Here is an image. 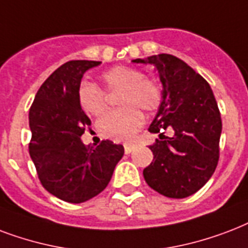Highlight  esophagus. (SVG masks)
Returning <instances> with one entry per match:
<instances>
[{"mask_svg":"<svg viewBox=\"0 0 248 248\" xmlns=\"http://www.w3.org/2000/svg\"><path fill=\"white\" fill-rule=\"evenodd\" d=\"M133 150H134V145H130V143L124 145V151H125V154H130Z\"/></svg>","mask_w":248,"mask_h":248,"instance_id":"34e87169","label":"esophagus"}]
</instances>
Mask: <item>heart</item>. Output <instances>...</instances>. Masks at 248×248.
<instances>
[{
    "mask_svg": "<svg viewBox=\"0 0 248 248\" xmlns=\"http://www.w3.org/2000/svg\"><path fill=\"white\" fill-rule=\"evenodd\" d=\"M103 88L108 92L120 90V108L108 112L99 122V130L115 141H129L143 125L141 110L153 114L162 105L163 90L158 81L146 78L141 70L128 66H115L99 76ZM78 101L82 111L93 116L106 112V94L92 81H82L78 88Z\"/></svg>",
    "mask_w": 248,
    "mask_h": 248,
    "instance_id": "b5f03b06",
    "label": "heart"
}]
</instances>
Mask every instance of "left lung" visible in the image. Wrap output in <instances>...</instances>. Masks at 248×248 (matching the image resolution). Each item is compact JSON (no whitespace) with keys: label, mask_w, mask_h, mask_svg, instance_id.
<instances>
[{"label":"left lung","mask_w":248,"mask_h":248,"mask_svg":"<svg viewBox=\"0 0 248 248\" xmlns=\"http://www.w3.org/2000/svg\"><path fill=\"white\" fill-rule=\"evenodd\" d=\"M158 70L163 101L149 132L154 159L143 170L147 185L164 197L193 195L214 174L220 156L221 116L210 84L184 61L170 54L134 59ZM170 127L174 136L167 138Z\"/></svg>","instance_id":"left-lung-1"}]
</instances>
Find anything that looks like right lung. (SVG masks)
I'll return each instance as SVG.
<instances>
[{"label":"right lung","instance_id":"add662e5","mask_svg":"<svg viewBox=\"0 0 248 248\" xmlns=\"http://www.w3.org/2000/svg\"><path fill=\"white\" fill-rule=\"evenodd\" d=\"M101 64L70 61L46 78L30 108L32 138L30 155L40 182L50 194L68 203H82L106 189L123 145L102 141L85 146L81 136L90 125L78 101L82 75Z\"/></svg>","mask_w":248,"mask_h":248}]
</instances>
